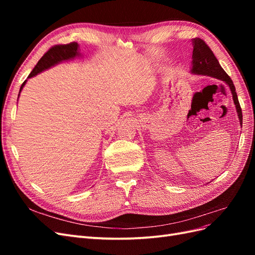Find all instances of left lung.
Masks as SVG:
<instances>
[{
    "label": "left lung",
    "mask_w": 255,
    "mask_h": 255,
    "mask_svg": "<svg viewBox=\"0 0 255 255\" xmlns=\"http://www.w3.org/2000/svg\"><path fill=\"white\" fill-rule=\"evenodd\" d=\"M192 43V61H191V68L190 73L196 75H206L211 76V78L217 79L220 81H223L231 90L232 94L233 102L235 105V109L237 112V117L239 119V123L241 126L243 125V113L241 105L238 102L237 94L235 91V86L231 80L230 76L227 74V72L223 70L222 67L220 66L218 59L214 55L213 51L207 47L206 43L200 39V38H195L191 40Z\"/></svg>",
    "instance_id": "left-lung-1"
}]
</instances>
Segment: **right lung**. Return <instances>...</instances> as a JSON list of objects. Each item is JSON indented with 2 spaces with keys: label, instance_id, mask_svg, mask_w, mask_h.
<instances>
[{
  "label": "right lung",
  "instance_id": "add662e5",
  "mask_svg": "<svg viewBox=\"0 0 255 255\" xmlns=\"http://www.w3.org/2000/svg\"><path fill=\"white\" fill-rule=\"evenodd\" d=\"M82 55V53H80V45L79 43L76 42H72L69 44H63V45H55V47L51 48L44 55L40 58V60L38 61L37 65L35 66V68L33 69V71L29 73V75L27 76V80L30 78H34L37 74H39L48 69L56 66L60 63H64V61L67 60H71L74 58H80ZM27 80H25L23 82V84L21 85L20 87V91H19V96L18 99L20 97L21 91L23 89V87L25 86V84L27 82Z\"/></svg>",
  "mask_w": 255,
  "mask_h": 255
}]
</instances>
